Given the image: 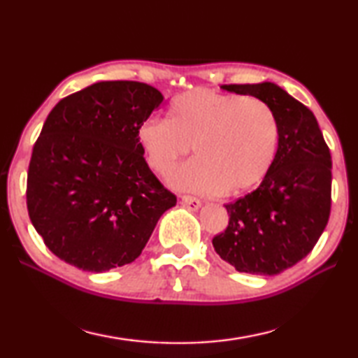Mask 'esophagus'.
I'll list each match as a JSON object with an SVG mask.
<instances>
[{
    "instance_id": "34e87169",
    "label": "esophagus",
    "mask_w": 358,
    "mask_h": 358,
    "mask_svg": "<svg viewBox=\"0 0 358 358\" xmlns=\"http://www.w3.org/2000/svg\"><path fill=\"white\" fill-rule=\"evenodd\" d=\"M181 205H183L185 208L191 210V211H197L199 208H201L202 202L199 201V199H196V197H191V196H183V197H181Z\"/></svg>"
}]
</instances>
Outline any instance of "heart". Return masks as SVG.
<instances>
[{"mask_svg": "<svg viewBox=\"0 0 358 358\" xmlns=\"http://www.w3.org/2000/svg\"><path fill=\"white\" fill-rule=\"evenodd\" d=\"M278 141V121L265 102L207 88L178 94L167 120L148 118L137 128V142L155 172L171 173L192 145L196 157L172 175V185L224 196H237L264 180Z\"/></svg>", "mask_w": 358, "mask_h": 358, "instance_id": "obj_1", "label": "heart"}]
</instances>
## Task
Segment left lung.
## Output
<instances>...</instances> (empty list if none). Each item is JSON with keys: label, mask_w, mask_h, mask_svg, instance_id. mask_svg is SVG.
<instances>
[{"label": "left lung", "mask_w": 358, "mask_h": 358, "mask_svg": "<svg viewBox=\"0 0 358 358\" xmlns=\"http://www.w3.org/2000/svg\"><path fill=\"white\" fill-rule=\"evenodd\" d=\"M221 88L265 102L276 117L280 141L257 189L224 205L229 226L213 246L237 271L273 276L306 257L329 222L330 150L314 113L276 83Z\"/></svg>", "instance_id": "obj_1"}]
</instances>
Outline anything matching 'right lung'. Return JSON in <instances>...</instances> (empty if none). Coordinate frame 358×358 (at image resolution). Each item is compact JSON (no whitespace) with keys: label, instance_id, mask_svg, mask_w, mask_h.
Masks as SVG:
<instances>
[{"label":"right lung","instance_id":"1","mask_svg":"<svg viewBox=\"0 0 358 358\" xmlns=\"http://www.w3.org/2000/svg\"><path fill=\"white\" fill-rule=\"evenodd\" d=\"M164 96L98 82L48 113L28 169V215L57 257L102 273L134 262L177 197L150 171L137 128Z\"/></svg>","mask_w":358,"mask_h":358}]
</instances>
